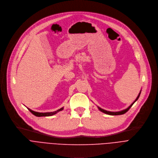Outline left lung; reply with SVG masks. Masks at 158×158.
Wrapping results in <instances>:
<instances>
[{
  "label": "left lung",
  "instance_id": "1",
  "mask_svg": "<svg viewBox=\"0 0 158 158\" xmlns=\"http://www.w3.org/2000/svg\"><path fill=\"white\" fill-rule=\"evenodd\" d=\"M141 91H140V92H139V94H138V97L136 98V99L134 100V102L131 105V106H129V107H127V109H124V110H121V111H118V112H111V111H108V110H104V109H102V108H100V107H99L98 106V109L101 111V112H103V113H105V114H109V115H112V116H115V115H122V114H125V113H126V112L128 111L129 109H130V108L132 106V105L136 102L137 100H138V99L139 98V96H140V94H141Z\"/></svg>",
  "mask_w": 158,
  "mask_h": 158
}]
</instances>
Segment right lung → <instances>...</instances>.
<instances>
[{
    "instance_id": "obj_1",
    "label": "right lung",
    "mask_w": 158,
    "mask_h": 158,
    "mask_svg": "<svg viewBox=\"0 0 158 158\" xmlns=\"http://www.w3.org/2000/svg\"><path fill=\"white\" fill-rule=\"evenodd\" d=\"M27 109L35 116H38V117H41V116H52V115H54V114H56L57 112L62 110L64 109V107H62V108H60V109L56 110V111L50 112H36V111L32 110L31 109H30L29 108H27Z\"/></svg>"
}]
</instances>
